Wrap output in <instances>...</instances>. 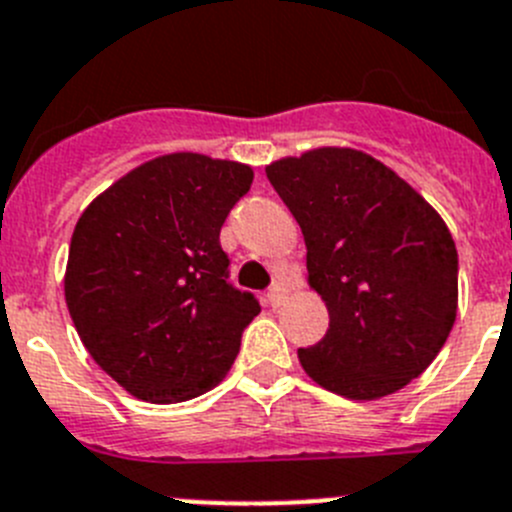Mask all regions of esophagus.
<instances>
[{"instance_id": "34e87169", "label": "esophagus", "mask_w": 512, "mask_h": 512, "mask_svg": "<svg viewBox=\"0 0 512 512\" xmlns=\"http://www.w3.org/2000/svg\"><path fill=\"white\" fill-rule=\"evenodd\" d=\"M266 297H269L271 307H279V304H284V299H287V289L281 287V284H274V287L269 289V294H266Z\"/></svg>"}]
</instances>
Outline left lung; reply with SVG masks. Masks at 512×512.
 I'll return each mask as SVG.
<instances>
[{
	"instance_id": "8db88e82",
	"label": "left lung",
	"mask_w": 512,
	"mask_h": 512,
	"mask_svg": "<svg viewBox=\"0 0 512 512\" xmlns=\"http://www.w3.org/2000/svg\"><path fill=\"white\" fill-rule=\"evenodd\" d=\"M302 228L309 287L330 330L299 363L355 401L401 391L439 355L457 317V248L439 213L370 154L322 147L266 167Z\"/></svg>"
}]
</instances>
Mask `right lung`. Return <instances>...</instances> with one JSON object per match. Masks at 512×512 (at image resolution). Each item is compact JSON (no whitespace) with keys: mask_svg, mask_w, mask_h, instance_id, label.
Masks as SVG:
<instances>
[{"mask_svg":"<svg viewBox=\"0 0 512 512\" xmlns=\"http://www.w3.org/2000/svg\"><path fill=\"white\" fill-rule=\"evenodd\" d=\"M253 182L248 164L177 152L144 162L75 223L65 302L91 358L149 403L225 378L259 299L228 281L220 228Z\"/></svg>","mask_w":512,"mask_h":512,"instance_id":"right-lung-1","label":"right lung"}]
</instances>
